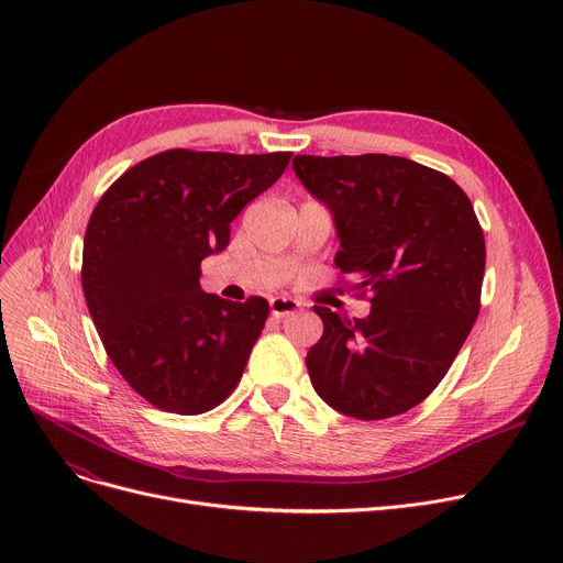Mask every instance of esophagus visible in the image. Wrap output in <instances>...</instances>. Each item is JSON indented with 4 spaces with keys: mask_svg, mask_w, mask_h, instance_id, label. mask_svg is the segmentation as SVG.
Here are the masks:
<instances>
[{
    "mask_svg": "<svg viewBox=\"0 0 563 563\" xmlns=\"http://www.w3.org/2000/svg\"><path fill=\"white\" fill-rule=\"evenodd\" d=\"M269 306H272V314L274 317H287V314H294L297 312L299 308H301V303L299 301H294V299H287V297H274L272 301H269Z\"/></svg>",
    "mask_w": 563,
    "mask_h": 563,
    "instance_id": "34e87169",
    "label": "esophagus"
}]
</instances>
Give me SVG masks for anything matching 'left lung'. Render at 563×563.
Here are the masks:
<instances>
[{
    "mask_svg": "<svg viewBox=\"0 0 563 563\" xmlns=\"http://www.w3.org/2000/svg\"><path fill=\"white\" fill-rule=\"evenodd\" d=\"M291 166L333 212L340 274L372 294L365 319L314 306L312 388L349 418L401 416L435 390L477 321L486 242L475 207L452 177L406 157L297 155Z\"/></svg>",
    "mask_w": 563,
    "mask_h": 563,
    "instance_id": "1",
    "label": "left lung"
}]
</instances>
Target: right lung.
Returning a JSON list of instances; mask_svg holds the SVG:
<instances>
[{
    "instance_id": "right-lung-1",
    "label": "right lung",
    "mask_w": 563,
    "mask_h": 563,
    "mask_svg": "<svg viewBox=\"0 0 563 563\" xmlns=\"http://www.w3.org/2000/svg\"><path fill=\"white\" fill-rule=\"evenodd\" d=\"M289 159L175 147L98 200L84 234L86 306L115 369L155 408L200 416L240 383L269 303L205 294L200 262L228 246L230 223Z\"/></svg>"
}]
</instances>
